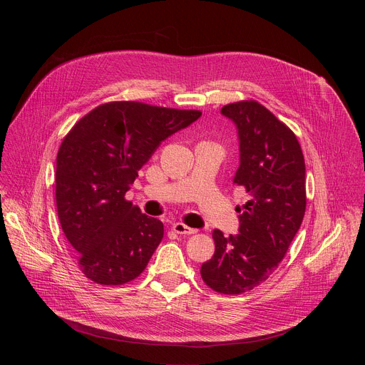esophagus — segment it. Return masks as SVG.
<instances>
[{"mask_svg":"<svg viewBox=\"0 0 365 365\" xmlns=\"http://www.w3.org/2000/svg\"><path fill=\"white\" fill-rule=\"evenodd\" d=\"M173 231H175L176 234H187V235H190V234H196V232H197V230L190 228V227H187V225L182 224V222H176V224H173Z\"/></svg>","mask_w":365,"mask_h":365,"instance_id":"34e87169","label":"esophagus"}]
</instances>
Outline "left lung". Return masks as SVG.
Instances as JSON below:
<instances>
[{"label": "left lung", "mask_w": 365, "mask_h": 365, "mask_svg": "<svg viewBox=\"0 0 365 365\" xmlns=\"http://www.w3.org/2000/svg\"><path fill=\"white\" fill-rule=\"evenodd\" d=\"M240 137L234 183L250 199L242 205L240 234L212 232L215 254L200 267L207 287L241 294L279 267L304 217V159L294 133L262 103L247 99L224 106Z\"/></svg>", "instance_id": "obj_1"}]
</instances>
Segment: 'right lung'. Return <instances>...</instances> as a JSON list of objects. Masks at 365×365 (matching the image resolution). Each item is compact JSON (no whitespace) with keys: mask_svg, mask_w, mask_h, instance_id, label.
<instances>
[{"mask_svg":"<svg viewBox=\"0 0 365 365\" xmlns=\"http://www.w3.org/2000/svg\"><path fill=\"white\" fill-rule=\"evenodd\" d=\"M200 115L197 110L113 101L65 135L56 159L58 217L85 277L120 286L144 272L165 228L125 193L160 143Z\"/></svg>","mask_w":365,"mask_h":365,"instance_id":"right-lung-1","label":"right lung"}]
</instances>
